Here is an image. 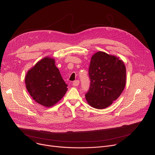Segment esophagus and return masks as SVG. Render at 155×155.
<instances>
[{
    "label": "esophagus",
    "instance_id": "34e87169",
    "mask_svg": "<svg viewBox=\"0 0 155 155\" xmlns=\"http://www.w3.org/2000/svg\"><path fill=\"white\" fill-rule=\"evenodd\" d=\"M79 83H80L79 80H75V81H74V82H73V86H75V87H77L79 85Z\"/></svg>",
    "mask_w": 155,
    "mask_h": 155
}]
</instances>
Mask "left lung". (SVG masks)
<instances>
[{"label":"left lung","mask_w":155,"mask_h":155,"mask_svg":"<svg viewBox=\"0 0 155 155\" xmlns=\"http://www.w3.org/2000/svg\"><path fill=\"white\" fill-rule=\"evenodd\" d=\"M91 85L85 94L91 107L103 109L109 107L124 91L126 70L123 60L103 51L95 53L88 69Z\"/></svg>","instance_id":"obj_1"}]
</instances>
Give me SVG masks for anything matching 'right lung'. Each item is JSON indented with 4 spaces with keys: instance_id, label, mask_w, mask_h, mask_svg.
I'll use <instances>...</instances> for the list:
<instances>
[{
    "instance_id": "obj_1",
    "label": "right lung",
    "mask_w": 155,
    "mask_h": 155,
    "mask_svg": "<svg viewBox=\"0 0 155 155\" xmlns=\"http://www.w3.org/2000/svg\"><path fill=\"white\" fill-rule=\"evenodd\" d=\"M25 84L32 98L46 107L54 105L68 90L54 59L48 56L38 61L28 71Z\"/></svg>"
}]
</instances>
